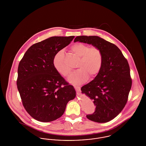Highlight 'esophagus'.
Listing matches in <instances>:
<instances>
[{"label": "esophagus", "mask_w": 146, "mask_h": 146, "mask_svg": "<svg viewBox=\"0 0 146 146\" xmlns=\"http://www.w3.org/2000/svg\"><path fill=\"white\" fill-rule=\"evenodd\" d=\"M74 88H75V89L76 90V91L78 92H80V87H79V86H75Z\"/></svg>", "instance_id": "obj_1"}]
</instances>
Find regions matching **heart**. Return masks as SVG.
Masks as SVG:
<instances>
[{
	"label": "heart",
	"mask_w": 146,
	"mask_h": 146,
	"mask_svg": "<svg viewBox=\"0 0 146 146\" xmlns=\"http://www.w3.org/2000/svg\"><path fill=\"white\" fill-rule=\"evenodd\" d=\"M71 51L79 57L76 70L68 79L70 83L75 85L84 83L89 76H96L101 69L103 57L101 50L96 47H91L83 43H76L73 45ZM54 65L56 70L65 77L71 74V70L65 61V56L63 51H59L54 59Z\"/></svg>",
	"instance_id": "1"
}]
</instances>
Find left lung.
Masks as SVG:
<instances>
[{"label": "left lung", "mask_w": 146, "mask_h": 146, "mask_svg": "<svg viewBox=\"0 0 146 146\" xmlns=\"http://www.w3.org/2000/svg\"><path fill=\"white\" fill-rule=\"evenodd\" d=\"M92 45L100 49L103 57L101 69L95 79L81 88L94 101V114L87 115L91 121L104 123L111 121L123 110L131 88L132 80L127 60L120 50L98 36H78L74 42Z\"/></svg>", "instance_id": "8db88e82"}]
</instances>
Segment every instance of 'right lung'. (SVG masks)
<instances>
[{
	"label": "right lung",
	"instance_id": "right-lung-1",
	"mask_svg": "<svg viewBox=\"0 0 146 146\" xmlns=\"http://www.w3.org/2000/svg\"><path fill=\"white\" fill-rule=\"evenodd\" d=\"M74 36H52L32 45L18 67L17 86L23 105L35 120L50 122L61 117L76 91L56 70V55Z\"/></svg>",
	"mask_w": 146,
	"mask_h": 146
}]
</instances>
